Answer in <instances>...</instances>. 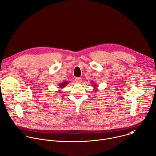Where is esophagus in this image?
I'll use <instances>...</instances> for the list:
<instances>
[{
  "mask_svg": "<svg viewBox=\"0 0 156 156\" xmlns=\"http://www.w3.org/2000/svg\"><path fill=\"white\" fill-rule=\"evenodd\" d=\"M75 81L78 83H80L81 82V78H75Z\"/></svg>",
  "mask_w": 156,
  "mask_h": 156,
  "instance_id": "esophagus-1",
  "label": "esophagus"
}]
</instances>
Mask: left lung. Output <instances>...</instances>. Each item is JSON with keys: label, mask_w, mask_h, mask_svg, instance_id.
I'll return each mask as SVG.
<instances>
[{"label": "left lung", "mask_w": 156, "mask_h": 156, "mask_svg": "<svg viewBox=\"0 0 156 156\" xmlns=\"http://www.w3.org/2000/svg\"><path fill=\"white\" fill-rule=\"evenodd\" d=\"M92 86H93V87L94 88V90H95V91H96L98 90L97 88H98V86H96V84L95 83H93V85H92Z\"/></svg>", "instance_id": "obj_1"}]
</instances>
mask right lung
Returning a JSON list of instances; mask_svg holds the SVG:
<instances>
[{"mask_svg":"<svg viewBox=\"0 0 156 156\" xmlns=\"http://www.w3.org/2000/svg\"><path fill=\"white\" fill-rule=\"evenodd\" d=\"M68 83H69V81H63V82H62V83H60V84H59V87H58L59 89H60V90H58V93H62L61 91V90L60 89H62V88H65V87H66L67 84H68Z\"/></svg>","mask_w":156,"mask_h":156,"instance_id":"obj_1","label":"right lung"}]
</instances>
